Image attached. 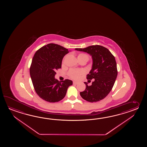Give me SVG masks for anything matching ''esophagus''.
I'll return each instance as SVG.
<instances>
[{
    "mask_svg": "<svg viewBox=\"0 0 147 147\" xmlns=\"http://www.w3.org/2000/svg\"><path fill=\"white\" fill-rule=\"evenodd\" d=\"M78 84V82L77 81H73V84Z\"/></svg>",
    "mask_w": 147,
    "mask_h": 147,
    "instance_id": "1",
    "label": "esophagus"
}]
</instances>
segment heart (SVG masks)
I'll list each match as a JSON object with an SVG mask.
<instances>
[{"mask_svg":"<svg viewBox=\"0 0 147 147\" xmlns=\"http://www.w3.org/2000/svg\"><path fill=\"white\" fill-rule=\"evenodd\" d=\"M77 58L79 61L83 60H85L87 61L89 60V57L87 53H80L78 54ZM63 62H64V60H63ZM84 71L83 70L71 69L68 71V75L70 78H71L72 79L77 80L80 77L81 75H84Z\"/></svg>","mask_w":147,"mask_h":147,"instance_id":"1","label":"heart"}]
</instances>
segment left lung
Listing matches in <instances>:
<instances>
[{
  "label": "left lung",
  "mask_w": 147,
  "mask_h": 147,
  "mask_svg": "<svg viewBox=\"0 0 147 147\" xmlns=\"http://www.w3.org/2000/svg\"><path fill=\"white\" fill-rule=\"evenodd\" d=\"M75 49L90 54L93 60L92 69L87 75V79L90 81L94 79V81L91 86L84 82L86 89L80 92L81 97L90 102L103 99L112 90L117 77L115 57L107 48L100 45Z\"/></svg>",
  "instance_id": "1"
}]
</instances>
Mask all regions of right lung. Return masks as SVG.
Here are the masks:
<instances>
[{
    "label": "right lung",
    "mask_w": 147,
    "mask_h": 147,
    "mask_svg": "<svg viewBox=\"0 0 147 147\" xmlns=\"http://www.w3.org/2000/svg\"><path fill=\"white\" fill-rule=\"evenodd\" d=\"M69 50L59 45L49 44L34 53L30 68V75L34 90L40 98L49 102L62 100L72 81H58L55 78L56 70L61 68L63 57Z\"/></svg>",
    "instance_id": "1"
}]
</instances>
